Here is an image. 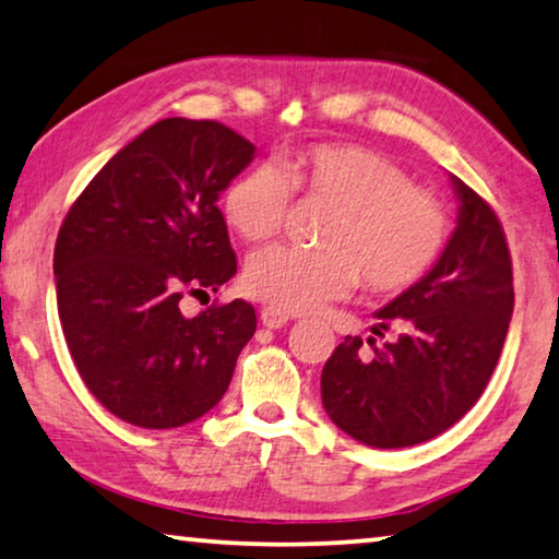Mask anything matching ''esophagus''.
Here are the masks:
<instances>
[{"label": "esophagus", "instance_id": "esophagus-1", "mask_svg": "<svg viewBox=\"0 0 559 559\" xmlns=\"http://www.w3.org/2000/svg\"><path fill=\"white\" fill-rule=\"evenodd\" d=\"M261 323H263L265 328H283V325L288 323V313H281L278 308L265 306L263 311H261Z\"/></svg>", "mask_w": 559, "mask_h": 559}]
</instances>
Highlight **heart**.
Wrapping results in <instances>:
<instances>
[{
	"instance_id": "obj_1",
	"label": "heart",
	"mask_w": 559,
	"mask_h": 559,
	"mask_svg": "<svg viewBox=\"0 0 559 559\" xmlns=\"http://www.w3.org/2000/svg\"><path fill=\"white\" fill-rule=\"evenodd\" d=\"M290 191L331 209L318 251L271 246L246 263L243 286L281 313H308L362 286L393 296L425 278L448 243V216L391 158L360 146L313 144L281 166L261 164L228 183L226 224L246 241L281 231Z\"/></svg>"
}]
</instances>
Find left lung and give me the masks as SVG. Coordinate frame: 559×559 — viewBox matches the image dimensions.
Listing matches in <instances>:
<instances>
[{"label":"left lung","mask_w":559,"mask_h":559,"mask_svg":"<svg viewBox=\"0 0 559 559\" xmlns=\"http://www.w3.org/2000/svg\"><path fill=\"white\" fill-rule=\"evenodd\" d=\"M457 226L436 265L376 313L362 345L345 335L321 373L323 407L370 448H407L440 436L471 411L498 366L515 290L495 211L450 174ZM394 338L376 346V334Z\"/></svg>","instance_id":"1"}]
</instances>
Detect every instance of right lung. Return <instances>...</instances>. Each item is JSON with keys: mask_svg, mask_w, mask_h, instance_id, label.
Returning a JSON list of instances; mask_svg holds the SVG:
<instances>
[{"mask_svg": "<svg viewBox=\"0 0 559 559\" xmlns=\"http://www.w3.org/2000/svg\"><path fill=\"white\" fill-rule=\"evenodd\" d=\"M255 146L218 121L164 119L114 154L69 209L55 248L57 306L76 370L139 428L206 415L255 333L236 298L183 316L236 273L218 197Z\"/></svg>", "mask_w": 559, "mask_h": 559, "instance_id": "1", "label": "right lung"}]
</instances>
